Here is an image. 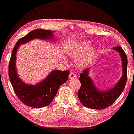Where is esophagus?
Listing matches in <instances>:
<instances>
[{
	"mask_svg": "<svg viewBox=\"0 0 134 134\" xmlns=\"http://www.w3.org/2000/svg\"><path fill=\"white\" fill-rule=\"evenodd\" d=\"M76 76V75H75V74L74 73V72H71V73H70V74H69V78L70 79H72V78H74Z\"/></svg>",
	"mask_w": 134,
	"mask_h": 134,
	"instance_id": "1",
	"label": "esophagus"
}]
</instances>
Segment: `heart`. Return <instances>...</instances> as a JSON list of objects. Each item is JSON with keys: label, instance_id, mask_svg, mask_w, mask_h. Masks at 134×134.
<instances>
[{"label": "heart", "instance_id": "1", "mask_svg": "<svg viewBox=\"0 0 134 134\" xmlns=\"http://www.w3.org/2000/svg\"><path fill=\"white\" fill-rule=\"evenodd\" d=\"M90 43L88 41H85L78 44L72 46L67 50V54L71 58H75L83 53L88 48ZM95 52L94 47H91L81 56L79 57L76 60V65L79 68H84L90 62Z\"/></svg>", "mask_w": 134, "mask_h": 134}]
</instances>
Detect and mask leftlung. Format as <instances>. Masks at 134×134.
Masks as SVG:
<instances>
[{
    "instance_id": "obj_1",
    "label": "left lung",
    "mask_w": 134,
    "mask_h": 134,
    "mask_svg": "<svg viewBox=\"0 0 134 134\" xmlns=\"http://www.w3.org/2000/svg\"><path fill=\"white\" fill-rule=\"evenodd\" d=\"M119 53L122 61L123 75L117 84L109 90L99 91L95 87L93 81L88 76L90 69H86L80 74L81 87L78 97L85 107L93 109H104L112 104L124 91L127 81L128 59L125 52L120 46L113 47Z\"/></svg>"
}]
</instances>
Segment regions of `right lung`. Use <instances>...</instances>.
<instances>
[{
  "label": "right lung",
  "mask_w": 134,
  "mask_h": 134,
  "mask_svg": "<svg viewBox=\"0 0 134 134\" xmlns=\"http://www.w3.org/2000/svg\"><path fill=\"white\" fill-rule=\"evenodd\" d=\"M52 31L36 29L19 39L13 49L9 63V76L14 92L24 104L33 108L47 106L51 103L59 87L68 79L69 71L54 70L44 80L37 85H27L17 75L15 66L16 52L20 44L34 38L52 39Z\"/></svg>",
  "instance_id": "right-lung-1"
}]
</instances>
